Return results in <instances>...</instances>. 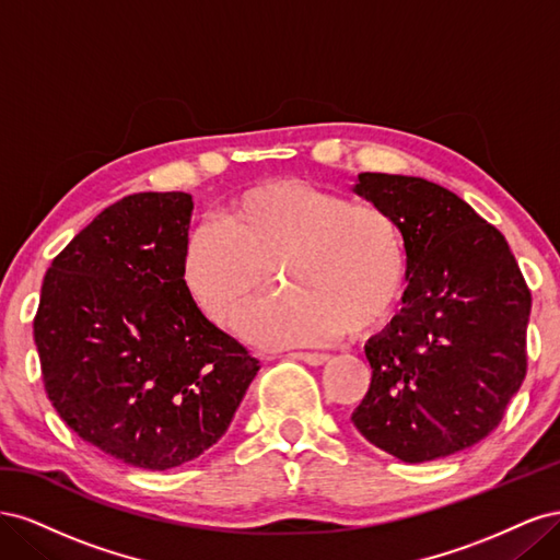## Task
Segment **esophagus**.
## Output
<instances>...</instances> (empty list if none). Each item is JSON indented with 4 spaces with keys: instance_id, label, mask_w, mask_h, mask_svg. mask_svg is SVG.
<instances>
[{
    "instance_id": "1",
    "label": "esophagus",
    "mask_w": 560,
    "mask_h": 560,
    "mask_svg": "<svg viewBox=\"0 0 560 560\" xmlns=\"http://www.w3.org/2000/svg\"><path fill=\"white\" fill-rule=\"evenodd\" d=\"M292 358L306 362L311 366H319L329 360V354H325V352H292Z\"/></svg>"
}]
</instances>
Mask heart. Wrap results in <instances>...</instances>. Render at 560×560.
<instances>
[{"instance_id":"b5f03b06","label":"heart","mask_w":560,"mask_h":560,"mask_svg":"<svg viewBox=\"0 0 560 560\" xmlns=\"http://www.w3.org/2000/svg\"><path fill=\"white\" fill-rule=\"evenodd\" d=\"M270 270L284 292L247 322L254 343H313L346 327L364 334L401 294L404 235L376 202L273 179L235 196L217 229L191 231L179 257L186 296L222 329L241 325L270 284Z\"/></svg>"}]
</instances>
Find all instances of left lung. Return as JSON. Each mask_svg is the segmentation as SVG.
<instances>
[{"label":"left lung","mask_w":560,"mask_h":560,"mask_svg":"<svg viewBox=\"0 0 560 560\" xmlns=\"http://www.w3.org/2000/svg\"><path fill=\"white\" fill-rule=\"evenodd\" d=\"M352 191L397 219L404 308L364 346L371 385L352 422L401 463L493 432L525 378L530 290L504 235L434 182L362 173Z\"/></svg>","instance_id":"obj_1"}]
</instances>
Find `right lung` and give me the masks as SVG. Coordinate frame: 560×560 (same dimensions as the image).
<instances>
[{"label":"right lung","instance_id":"1","mask_svg":"<svg viewBox=\"0 0 560 560\" xmlns=\"http://www.w3.org/2000/svg\"><path fill=\"white\" fill-rule=\"evenodd\" d=\"M189 194H132L50 264L35 317L46 395L83 442L173 469L224 436L259 360L186 296Z\"/></svg>","mask_w":560,"mask_h":560}]
</instances>
